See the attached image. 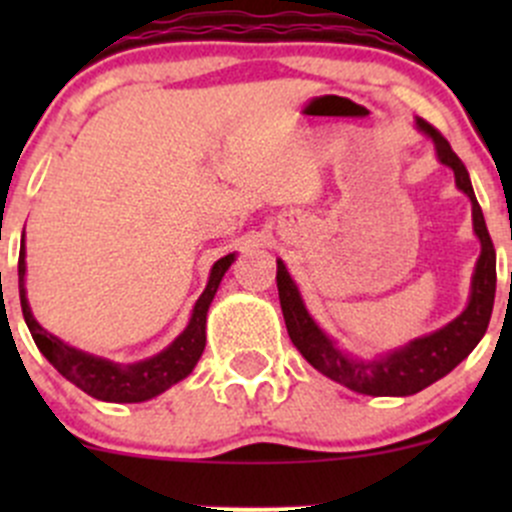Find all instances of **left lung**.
<instances>
[{
  "mask_svg": "<svg viewBox=\"0 0 512 512\" xmlns=\"http://www.w3.org/2000/svg\"><path fill=\"white\" fill-rule=\"evenodd\" d=\"M418 128L426 136L433 138L441 163L453 168L456 185L473 203V227H476V235L480 237V247L483 250H480L476 275H473L471 302H468L466 312L461 317L453 319L451 324H446L438 332L428 334V337L416 339L409 347H404L401 352H394L381 361L364 364V361L347 359L342 352L334 349V344L324 337L322 329L312 322V317L304 309L297 287L289 280L285 265L277 260V289H280L282 314H285V324L292 344L302 352L304 359L314 369L322 371L332 381L344 384L347 389L359 391V394L366 396H411L426 389V386H431L433 381H438L448 371L456 369L476 349V344L483 339L485 329H488L490 312H493L495 247L493 240H490L488 227H485L483 210H480L476 193H473L466 165L453 153L451 143L443 138V133L438 128H433L423 118H418Z\"/></svg>",
  "mask_w": 512,
  "mask_h": 512,
  "instance_id": "obj_1",
  "label": "left lung"
}]
</instances>
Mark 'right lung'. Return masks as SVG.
I'll list each match as a JSON object with an SVG mask.
<instances>
[{
    "mask_svg": "<svg viewBox=\"0 0 512 512\" xmlns=\"http://www.w3.org/2000/svg\"><path fill=\"white\" fill-rule=\"evenodd\" d=\"M232 260H235V255H225L223 260L215 262L208 287H205V292L195 302L190 324L165 352L153 356V359L138 361V364L121 366L111 364L106 359H98V356L79 352V349L69 347V344H64L61 339H56L54 334H49L46 329H41L36 324L27 302V292H24V270L27 267H24L22 245V250H19V299H22L24 322H27L39 352L71 384H76L81 391L94 396V399L113 401V404H138V401H148L153 396L163 394L165 389H170L180 379H185L193 371V366L198 364L200 354L205 349V317H208V307L213 302L215 292H218L225 270L232 265Z\"/></svg>",
    "mask_w": 512,
    "mask_h": 512,
    "instance_id": "right-lung-1",
    "label": "right lung"
}]
</instances>
